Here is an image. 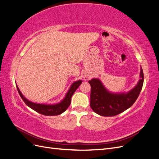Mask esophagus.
Returning <instances> with one entry per match:
<instances>
[{
  "instance_id": "esophagus-1",
  "label": "esophagus",
  "mask_w": 159,
  "mask_h": 159,
  "mask_svg": "<svg viewBox=\"0 0 159 159\" xmlns=\"http://www.w3.org/2000/svg\"><path fill=\"white\" fill-rule=\"evenodd\" d=\"M84 80H88L89 79V75H85L84 76Z\"/></svg>"
}]
</instances>
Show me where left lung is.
<instances>
[{
	"instance_id": "8db88e82",
	"label": "left lung",
	"mask_w": 159,
	"mask_h": 159,
	"mask_svg": "<svg viewBox=\"0 0 159 159\" xmlns=\"http://www.w3.org/2000/svg\"><path fill=\"white\" fill-rule=\"evenodd\" d=\"M140 80L133 89L127 93L109 92L99 79L89 81L91 85L90 106L93 111L104 117H112L131 107L135 102L143 88L144 75L141 68Z\"/></svg>"
}]
</instances>
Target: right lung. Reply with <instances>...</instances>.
I'll list each match as a JSON object with an SVG mask.
<instances>
[{"label": "right lung", "instance_id": "right-lung-1", "mask_svg": "<svg viewBox=\"0 0 159 159\" xmlns=\"http://www.w3.org/2000/svg\"><path fill=\"white\" fill-rule=\"evenodd\" d=\"M81 83H82V81L81 80L75 81V82L71 84L70 88L69 89L68 92H67L64 99L58 103L52 105L36 103L30 102V101L28 100L25 97H24V95L22 94L21 91L18 89L17 85L16 88L19 95H20L21 98L24 101V102H25L28 107L40 114L47 115V116H53V115H60L68 108L71 103V98L72 97V95L74 93L76 89L78 88V87L81 85Z\"/></svg>", "mask_w": 159, "mask_h": 159}]
</instances>
